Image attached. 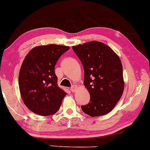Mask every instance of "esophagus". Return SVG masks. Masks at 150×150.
I'll return each instance as SVG.
<instances>
[{
  "label": "esophagus",
  "instance_id": "esophagus-1",
  "mask_svg": "<svg viewBox=\"0 0 150 150\" xmlns=\"http://www.w3.org/2000/svg\"><path fill=\"white\" fill-rule=\"evenodd\" d=\"M70 89H71V92H76V91L77 90V86H76V85H73V86H71V87L70 88Z\"/></svg>",
  "mask_w": 150,
  "mask_h": 150
}]
</instances>
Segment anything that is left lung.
Returning a JSON list of instances; mask_svg holds the SVG:
<instances>
[{
  "label": "left lung",
  "mask_w": 150,
  "mask_h": 150,
  "mask_svg": "<svg viewBox=\"0 0 150 150\" xmlns=\"http://www.w3.org/2000/svg\"><path fill=\"white\" fill-rule=\"evenodd\" d=\"M84 68V84L90 101L81 105L84 112L92 117L110 112L119 101L124 82L119 57L109 46L92 41L72 47Z\"/></svg>",
  "instance_id": "left-lung-1"
}]
</instances>
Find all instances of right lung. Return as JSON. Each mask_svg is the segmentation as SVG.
Segmentation results:
<instances>
[{
	"label": "right lung",
	"instance_id": "right-lung-1",
	"mask_svg": "<svg viewBox=\"0 0 150 150\" xmlns=\"http://www.w3.org/2000/svg\"><path fill=\"white\" fill-rule=\"evenodd\" d=\"M69 47L50 44L34 47L24 58L18 75L23 102L31 111L47 116L58 110L66 93L57 84L55 66Z\"/></svg>",
	"mask_w": 150,
	"mask_h": 150
}]
</instances>
